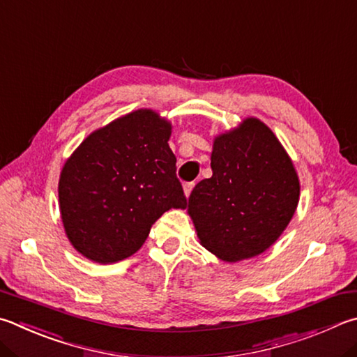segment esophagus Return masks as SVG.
I'll use <instances>...</instances> for the list:
<instances>
[{"label": "esophagus", "mask_w": 357, "mask_h": 357, "mask_svg": "<svg viewBox=\"0 0 357 357\" xmlns=\"http://www.w3.org/2000/svg\"><path fill=\"white\" fill-rule=\"evenodd\" d=\"M193 187H195V183H185V184H184V193H185V197L190 195L192 190H193Z\"/></svg>", "instance_id": "obj_1"}]
</instances>
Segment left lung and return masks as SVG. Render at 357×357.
Wrapping results in <instances>:
<instances>
[{
  "mask_svg": "<svg viewBox=\"0 0 357 357\" xmlns=\"http://www.w3.org/2000/svg\"><path fill=\"white\" fill-rule=\"evenodd\" d=\"M212 176L189 197V213L206 250L236 262L261 255L294 217L300 181L275 134L256 119L213 142Z\"/></svg>",
  "mask_w": 357,
  "mask_h": 357,
  "instance_id": "left-lung-1",
  "label": "left lung"
}]
</instances>
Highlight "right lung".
Returning a JSON list of instances; mask_svg holds the SVG:
<instances>
[{
  "mask_svg": "<svg viewBox=\"0 0 357 357\" xmlns=\"http://www.w3.org/2000/svg\"><path fill=\"white\" fill-rule=\"evenodd\" d=\"M170 129L156 112L140 109L90 134L66 162L61 213L81 255L100 264L126 259L162 213L184 209Z\"/></svg>",
  "mask_w": 357,
  "mask_h": 357,
  "instance_id": "1",
  "label": "right lung"
}]
</instances>
